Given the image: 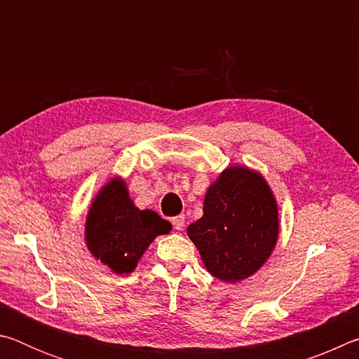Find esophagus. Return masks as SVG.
Masks as SVG:
<instances>
[{
  "mask_svg": "<svg viewBox=\"0 0 359 359\" xmlns=\"http://www.w3.org/2000/svg\"><path fill=\"white\" fill-rule=\"evenodd\" d=\"M172 226L175 231H182L185 226V217L184 215H177L172 218Z\"/></svg>",
  "mask_w": 359,
  "mask_h": 359,
  "instance_id": "obj_1",
  "label": "esophagus"
}]
</instances>
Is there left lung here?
<instances>
[{
	"mask_svg": "<svg viewBox=\"0 0 359 359\" xmlns=\"http://www.w3.org/2000/svg\"><path fill=\"white\" fill-rule=\"evenodd\" d=\"M278 205L263 174L244 165L223 169L204 196L203 217L187 228L201 259L218 280L252 277L278 241Z\"/></svg>",
	"mask_w": 359,
	"mask_h": 359,
	"instance_id": "1",
	"label": "left lung"
}]
</instances>
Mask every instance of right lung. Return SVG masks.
I'll return each mask as SVG.
<instances>
[{
  "label": "right lung",
  "mask_w": 359,
  "mask_h": 359,
  "mask_svg": "<svg viewBox=\"0 0 359 359\" xmlns=\"http://www.w3.org/2000/svg\"><path fill=\"white\" fill-rule=\"evenodd\" d=\"M171 229L155 210L136 208L125 179L115 175L90 203L83 236L95 259L115 274H131L151 242Z\"/></svg>",
  "instance_id": "obj_1"
}]
</instances>
